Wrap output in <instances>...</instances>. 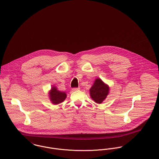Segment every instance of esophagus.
Here are the masks:
<instances>
[{"instance_id": "obj_1", "label": "esophagus", "mask_w": 159, "mask_h": 159, "mask_svg": "<svg viewBox=\"0 0 159 159\" xmlns=\"http://www.w3.org/2000/svg\"><path fill=\"white\" fill-rule=\"evenodd\" d=\"M80 87H77V88H73L72 91H76V90H80Z\"/></svg>"}]
</instances>
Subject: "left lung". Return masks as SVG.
I'll return each mask as SVG.
<instances>
[{
    "mask_svg": "<svg viewBox=\"0 0 159 159\" xmlns=\"http://www.w3.org/2000/svg\"><path fill=\"white\" fill-rule=\"evenodd\" d=\"M109 87L100 78L95 79L94 83L90 89V96L96 103L101 104L106 98L109 93Z\"/></svg>",
    "mask_w": 159,
    "mask_h": 159,
    "instance_id": "left-lung-1",
    "label": "left lung"
}]
</instances>
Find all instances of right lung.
Here are the masks:
<instances>
[{"mask_svg": "<svg viewBox=\"0 0 159 159\" xmlns=\"http://www.w3.org/2000/svg\"><path fill=\"white\" fill-rule=\"evenodd\" d=\"M48 96L51 102L56 105L64 101L67 97V94L65 92L58 90L57 87L53 86L48 92Z\"/></svg>", "mask_w": 159, "mask_h": 159, "instance_id": "add662e5", "label": "right lung"}]
</instances>
